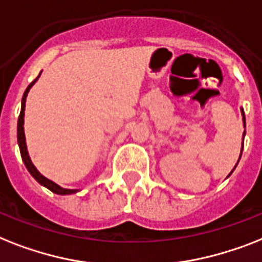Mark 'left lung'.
Returning a JSON list of instances; mask_svg holds the SVG:
<instances>
[{"instance_id": "1", "label": "left lung", "mask_w": 262, "mask_h": 262, "mask_svg": "<svg viewBox=\"0 0 262 262\" xmlns=\"http://www.w3.org/2000/svg\"><path fill=\"white\" fill-rule=\"evenodd\" d=\"M241 112H242V117H244V126H245V114H244V110H242V109H241ZM244 136H245V133H244ZM242 149H244V142H242L241 155H242ZM239 157H241V156H239ZM238 161H239V160H238ZM235 167H237V164H235ZM235 167H234V168H235ZM233 171H234V169H233ZM233 171H231V172H233ZM231 172H230V175H231Z\"/></svg>"}]
</instances>
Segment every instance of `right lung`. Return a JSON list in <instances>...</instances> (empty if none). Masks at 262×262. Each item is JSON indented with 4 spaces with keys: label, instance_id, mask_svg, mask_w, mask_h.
<instances>
[{
    "label": "right lung",
    "instance_id": "1",
    "mask_svg": "<svg viewBox=\"0 0 262 262\" xmlns=\"http://www.w3.org/2000/svg\"><path fill=\"white\" fill-rule=\"evenodd\" d=\"M39 78V76H37ZM36 78L33 82L27 87V90H25L24 95H23V101H21V112H20V116H18V122H17V141H18V146H20V153H21V157H23V161H24L25 167L29 171L33 178H35L37 182L41 184V186L47 187L48 190H51L52 192L55 193H59V195H69V193H74L76 192V190H67V188H61L60 186H57L56 183H54L52 180L47 179L46 176H42L33 164H32L31 161V157L28 155V150H27V144H25V135H24V110H25V101H27V95L29 93V89H31L35 82L37 80Z\"/></svg>",
    "mask_w": 262,
    "mask_h": 262
}]
</instances>
